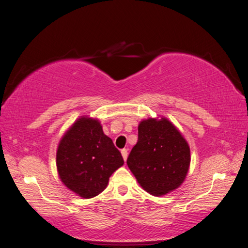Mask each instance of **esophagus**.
<instances>
[{"mask_svg": "<svg viewBox=\"0 0 248 248\" xmlns=\"http://www.w3.org/2000/svg\"><path fill=\"white\" fill-rule=\"evenodd\" d=\"M121 153H122V156H123L124 160L126 161L127 156H128V152H127V149H122V150H121Z\"/></svg>", "mask_w": 248, "mask_h": 248, "instance_id": "esophagus-1", "label": "esophagus"}]
</instances>
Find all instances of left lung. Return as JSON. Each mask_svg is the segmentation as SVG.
Returning a JSON list of instances; mask_svg holds the SVG:
<instances>
[{
	"label": "left lung",
	"mask_w": 248,
	"mask_h": 248,
	"mask_svg": "<svg viewBox=\"0 0 248 248\" xmlns=\"http://www.w3.org/2000/svg\"><path fill=\"white\" fill-rule=\"evenodd\" d=\"M189 163L188 144L167 119H148L140 123L139 140L127 166L147 192L160 197L178 188Z\"/></svg>",
	"instance_id": "1"
}]
</instances>
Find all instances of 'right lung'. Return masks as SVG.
I'll return each instance as SVG.
<instances>
[{"label": "right lung", "instance_id": "add662e5", "mask_svg": "<svg viewBox=\"0 0 248 248\" xmlns=\"http://www.w3.org/2000/svg\"><path fill=\"white\" fill-rule=\"evenodd\" d=\"M124 163L121 152L103 133L97 120L80 118L66 132L57 151L62 182L84 199L96 197L112 172Z\"/></svg>", "mask_w": 248, "mask_h": 248}]
</instances>
